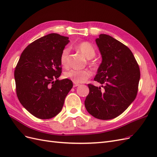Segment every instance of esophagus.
<instances>
[{
	"instance_id": "34e87169",
	"label": "esophagus",
	"mask_w": 157,
	"mask_h": 157,
	"mask_svg": "<svg viewBox=\"0 0 157 157\" xmlns=\"http://www.w3.org/2000/svg\"><path fill=\"white\" fill-rule=\"evenodd\" d=\"M79 84H78V83H74L73 84V87L75 88V87H77V86H79Z\"/></svg>"
}]
</instances>
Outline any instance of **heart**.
I'll return each mask as SVG.
<instances>
[{
    "mask_svg": "<svg viewBox=\"0 0 157 157\" xmlns=\"http://www.w3.org/2000/svg\"><path fill=\"white\" fill-rule=\"evenodd\" d=\"M76 49L82 54L86 58L92 59L96 56V51L94 46L87 41H83L80 42L76 46ZM69 50L68 48H65L60 55V63L64 67H66L68 64V56ZM90 65L93 67H96L97 64L95 61H91L90 62ZM92 75V71L89 69H71L64 74L65 77L67 78L75 83H82L84 82L91 77Z\"/></svg>",
    "mask_w": 157,
    "mask_h": 157,
    "instance_id": "b5f03b06",
    "label": "heart"
}]
</instances>
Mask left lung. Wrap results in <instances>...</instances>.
I'll return each mask as SVG.
<instances>
[{"instance_id":"1","label":"left lung","mask_w":157,"mask_h":157,"mask_svg":"<svg viewBox=\"0 0 157 157\" xmlns=\"http://www.w3.org/2000/svg\"><path fill=\"white\" fill-rule=\"evenodd\" d=\"M96 42L102 61L94 80L103 84V88L88 84L90 92L84 105L95 118L109 120L121 115L134 101L140 71L131 50L120 41L101 34Z\"/></svg>"}]
</instances>
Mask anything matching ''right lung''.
<instances>
[{"label":"right lung","mask_w":157,"mask_h":157,"mask_svg":"<svg viewBox=\"0 0 157 157\" xmlns=\"http://www.w3.org/2000/svg\"><path fill=\"white\" fill-rule=\"evenodd\" d=\"M69 38L51 33L35 40L23 51L14 71L19 101L33 116L40 119L54 117L61 111L73 84L59 80L60 55Z\"/></svg>","instance_id":"obj_1"}]
</instances>
